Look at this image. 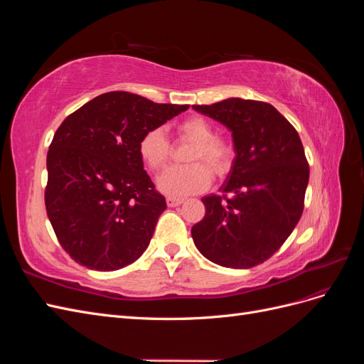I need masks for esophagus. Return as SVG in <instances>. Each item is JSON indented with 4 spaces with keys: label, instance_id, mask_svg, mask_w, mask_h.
<instances>
[{
    "label": "esophagus",
    "instance_id": "obj_1",
    "mask_svg": "<svg viewBox=\"0 0 364 364\" xmlns=\"http://www.w3.org/2000/svg\"><path fill=\"white\" fill-rule=\"evenodd\" d=\"M183 203V199H181V197H167V205L170 208H174V206H179Z\"/></svg>",
    "mask_w": 364,
    "mask_h": 364
}]
</instances>
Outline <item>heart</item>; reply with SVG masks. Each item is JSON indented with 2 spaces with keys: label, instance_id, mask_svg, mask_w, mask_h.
Returning a JSON list of instances; mask_svg holds the SVG:
<instances>
[{
  "label": "heart",
  "instance_id": "heart-1",
  "mask_svg": "<svg viewBox=\"0 0 364 364\" xmlns=\"http://www.w3.org/2000/svg\"><path fill=\"white\" fill-rule=\"evenodd\" d=\"M179 135L193 141L188 153L190 165H176L165 170L158 178V188L168 196H188L206 190L211 183V171L223 176L232 164L234 150L223 138L214 135V127L202 117H190L181 121ZM138 151L141 159L151 170H161L170 158V142L161 127L147 130L141 136Z\"/></svg>",
  "mask_w": 364,
  "mask_h": 364
}]
</instances>
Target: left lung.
<instances>
[{
	"mask_svg": "<svg viewBox=\"0 0 364 364\" xmlns=\"http://www.w3.org/2000/svg\"><path fill=\"white\" fill-rule=\"evenodd\" d=\"M193 109L232 132L235 150L225 194L202 199L206 214L191 229L194 245L218 266H258L284 245L302 215L310 167L301 138L264 102L228 98Z\"/></svg>",
	"mask_w": 364,
	"mask_h": 364,
	"instance_id": "8db88e82",
	"label": "left lung"
}]
</instances>
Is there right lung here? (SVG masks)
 Segmentation results:
<instances>
[{
  "instance_id": "right-lung-1",
  "label": "right lung",
  "mask_w": 364,
  "mask_h": 364,
  "mask_svg": "<svg viewBox=\"0 0 364 364\" xmlns=\"http://www.w3.org/2000/svg\"><path fill=\"white\" fill-rule=\"evenodd\" d=\"M188 107L114 91L63 119L47 155L46 208L75 262L112 272L144 253L167 203L144 170L139 139Z\"/></svg>"
}]
</instances>
